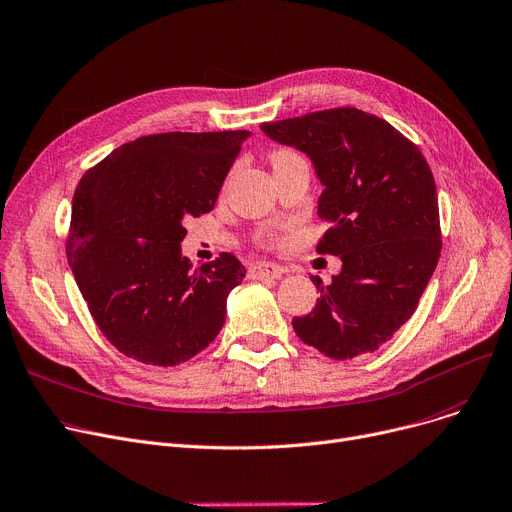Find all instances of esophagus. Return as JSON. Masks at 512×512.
Returning a JSON list of instances; mask_svg holds the SVG:
<instances>
[{"label": "esophagus", "mask_w": 512, "mask_h": 512, "mask_svg": "<svg viewBox=\"0 0 512 512\" xmlns=\"http://www.w3.org/2000/svg\"><path fill=\"white\" fill-rule=\"evenodd\" d=\"M285 273V268L273 262H258L250 266V277L254 279H279Z\"/></svg>", "instance_id": "1"}]
</instances>
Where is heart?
I'll list each match as a JSON object with an SVG mask.
<instances>
[{"instance_id":"obj_1","label":"heart","mask_w":512,"mask_h":512,"mask_svg":"<svg viewBox=\"0 0 512 512\" xmlns=\"http://www.w3.org/2000/svg\"><path fill=\"white\" fill-rule=\"evenodd\" d=\"M293 155L295 153H293V150H289V148H277V150H273V153H270V163L277 165V163H281V161H285V159H289Z\"/></svg>"}]
</instances>
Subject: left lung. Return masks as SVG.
I'll return each mask as SVG.
<instances>
[{"mask_svg":"<svg viewBox=\"0 0 512 512\" xmlns=\"http://www.w3.org/2000/svg\"><path fill=\"white\" fill-rule=\"evenodd\" d=\"M260 130L306 153L324 192L330 223L318 254L341 256L333 283L314 310L293 318L304 343L333 359H351L390 341L417 308L440 258L434 175L419 148L386 119L337 107L266 122Z\"/></svg>","mask_w":512,"mask_h":512,"instance_id":"1","label":"left lung"}]
</instances>
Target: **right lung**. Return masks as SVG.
<instances>
[{"label":"right lung","mask_w":512,"mask_h":512,"mask_svg":"<svg viewBox=\"0 0 512 512\" xmlns=\"http://www.w3.org/2000/svg\"><path fill=\"white\" fill-rule=\"evenodd\" d=\"M248 130L165 132L115 148L74 192L66 242L107 341L136 362L177 366L215 341L246 268L233 254L192 268L184 221L213 210Z\"/></svg>","instance_id":"add662e5"}]
</instances>
